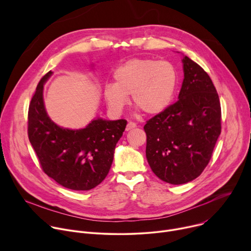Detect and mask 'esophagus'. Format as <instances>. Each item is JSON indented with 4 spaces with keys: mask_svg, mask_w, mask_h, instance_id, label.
I'll return each mask as SVG.
<instances>
[{
    "mask_svg": "<svg viewBox=\"0 0 251 251\" xmlns=\"http://www.w3.org/2000/svg\"><path fill=\"white\" fill-rule=\"evenodd\" d=\"M136 127H137L136 123H134V122L130 121V122H128V124H127V126H126V131L132 130V129H134V128H136Z\"/></svg>",
    "mask_w": 251,
    "mask_h": 251,
    "instance_id": "34e87169",
    "label": "esophagus"
}]
</instances>
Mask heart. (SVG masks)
Masks as SVG:
<instances>
[{
	"mask_svg": "<svg viewBox=\"0 0 251 251\" xmlns=\"http://www.w3.org/2000/svg\"><path fill=\"white\" fill-rule=\"evenodd\" d=\"M113 84H107L103 96L109 108L119 113L128 102L145 114L164 111L174 98L177 83L175 67L168 61L151 58H132L117 66L112 75Z\"/></svg>",
	"mask_w": 251,
	"mask_h": 251,
	"instance_id": "heart-1",
	"label": "heart"
}]
</instances>
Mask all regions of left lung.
<instances>
[{
  "instance_id": "obj_1",
  "label": "left lung",
  "mask_w": 251,
  "mask_h": 251,
  "mask_svg": "<svg viewBox=\"0 0 251 251\" xmlns=\"http://www.w3.org/2000/svg\"><path fill=\"white\" fill-rule=\"evenodd\" d=\"M183 63L178 99L144 126L148 163L172 185L189 183L202 173L222 132L221 102L210 77L188 56Z\"/></svg>"
}]
</instances>
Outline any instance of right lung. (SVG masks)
I'll list each match as a JSON object with an SVG mask.
<instances>
[{
    "label": "right lung",
    "mask_w": 251,
    "mask_h": 251,
    "mask_svg": "<svg viewBox=\"0 0 251 251\" xmlns=\"http://www.w3.org/2000/svg\"><path fill=\"white\" fill-rule=\"evenodd\" d=\"M49 71L31 97L27 113V135L43 171L64 188L89 191L108 175L115 146L127 121L93 120L84 129L69 130L48 116L43 97Z\"/></svg>",
    "instance_id": "1"
}]
</instances>
